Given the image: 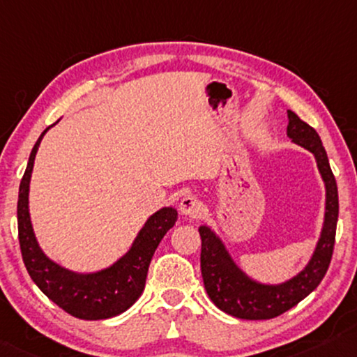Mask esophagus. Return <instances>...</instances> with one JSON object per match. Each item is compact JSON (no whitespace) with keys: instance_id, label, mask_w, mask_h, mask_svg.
Returning a JSON list of instances; mask_svg holds the SVG:
<instances>
[{"instance_id":"34e87169","label":"esophagus","mask_w":357,"mask_h":357,"mask_svg":"<svg viewBox=\"0 0 357 357\" xmlns=\"http://www.w3.org/2000/svg\"><path fill=\"white\" fill-rule=\"evenodd\" d=\"M179 210H181V213L185 215V217L197 218L199 215L202 213L204 204H202V200H200L199 197H195V195H185V197L181 200Z\"/></svg>"}]
</instances>
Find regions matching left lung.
<instances>
[{
	"instance_id": "left-lung-1",
	"label": "left lung",
	"mask_w": 357,
	"mask_h": 357,
	"mask_svg": "<svg viewBox=\"0 0 357 357\" xmlns=\"http://www.w3.org/2000/svg\"><path fill=\"white\" fill-rule=\"evenodd\" d=\"M288 137L315 157L325 183V218L319 243L305 265L284 283L265 284L249 278L225 248L223 241L208 227H200V270L208 298L220 310L244 320H268L294 307L320 284L327 273L333 254L336 222H338V188L331 173L327 152L317 130L288 109Z\"/></svg>"
}]
</instances>
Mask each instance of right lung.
<instances>
[{"mask_svg":"<svg viewBox=\"0 0 357 357\" xmlns=\"http://www.w3.org/2000/svg\"><path fill=\"white\" fill-rule=\"evenodd\" d=\"M48 129L35 142L19 185L17 228L24 265L40 291L73 317L84 320L114 317L128 310L142 294L150 260L167 231L176 223L178 212L173 207L155 212L139 231L128 252L100 272L76 273L53 262L40 249L29 213V185L35 155Z\"/></svg>","mask_w":357,"mask_h":357,"instance_id":"right-lung-1","label":"right lung"}]
</instances>
